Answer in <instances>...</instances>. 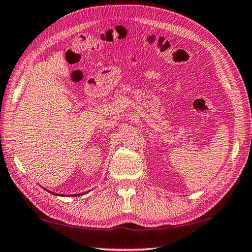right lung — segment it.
I'll return each mask as SVG.
<instances>
[{"label": "right lung", "instance_id": "right-lung-1", "mask_svg": "<svg viewBox=\"0 0 252 252\" xmlns=\"http://www.w3.org/2000/svg\"><path fill=\"white\" fill-rule=\"evenodd\" d=\"M52 193V192H51ZM78 195H80V194H78ZM82 195H83V194H82Z\"/></svg>", "mask_w": 252, "mask_h": 252}]
</instances>
